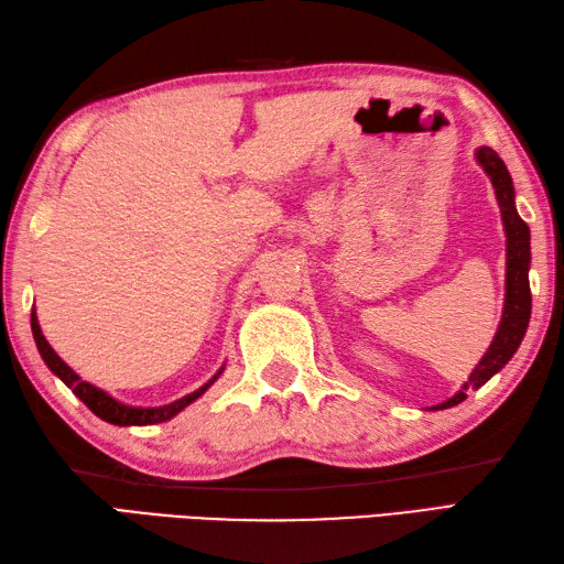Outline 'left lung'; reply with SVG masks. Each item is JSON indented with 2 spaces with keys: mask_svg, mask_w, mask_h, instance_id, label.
<instances>
[{
  "mask_svg": "<svg viewBox=\"0 0 564 564\" xmlns=\"http://www.w3.org/2000/svg\"><path fill=\"white\" fill-rule=\"evenodd\" d=\"M477 162L482 164L487 176L492 178L495 194L499 200L501 220H505L507 232V297H505V315H501L499 329L495 341L489 344L482 361L467 378L463 390L453 394L451 400L436 404L434 410H446V406L460 404L467 394L465 390H477L480 386L499 373L509 364V358L517 354L519 344L529 329L531 319V285H529V269H531V230L521 220V215L513 206V184L507 164L501 162L499 154L492 148H480L475 152Z\"/></svg>",
  "mask_w": 564,
  "mask_h": 564,
  "instance_id": "8db88e82",
  "label": "left lung"
}]
</instances>
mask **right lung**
<instances>
[{"instance_id": "1", "label": "right lung", "mask_w": 564, "mask_h": 564, "mask_svg": "<svg viewBox=\"0 0 564 564\" xmlns=\"http://www.w3.org/2000/svg\"><path fill=\"white\" fill-rule=\"evenodd\" d=\"M31 329H33V339H35V346H39V351H41V356H43V361H45V366L53 370V373L65 382V386L77 394V398L89 406V410L97 414L99 419H104V422H109V424H116V426H148V424H160V422H166V419H172V416H176L178 412L184 410V406H188L191 402L194 400H198L203 392H206L213 382H215V378H218L220 373H215L206 386L203 388H198L196 392H191V394H186V398H182V400H176V402H172V404H164V406H130V404H123V402H118V400H113L111 394H106L104 390H99V388H94L91 382H87V380H82L75 370H72L63 358H59L55 351H53V346L45 341V337H43V332H41V325H39V317H35V310L31 313Z\"/></svg>"}]
</instances>
